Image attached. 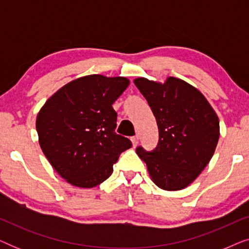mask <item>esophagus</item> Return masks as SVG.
<instances>
[{"mask_svg":"<svg viewBox=\"0 0 249 249\" xmlns=\"http://www.w3.org/2000/svg\"><path fill=\"white\" fill-rule=\"evenodd\" d=\"M131 142H132V146L136 147V146L138 145V137L137 136H134V137H131Z\"/></svg>","mask_w":249,"mask_h":249,"instance_id":"1","label":"esophagus"}]
</instances>
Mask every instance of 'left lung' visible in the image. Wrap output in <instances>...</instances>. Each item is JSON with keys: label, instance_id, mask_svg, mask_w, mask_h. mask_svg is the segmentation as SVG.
Instances as JSON below:
<instances>
[{"label": "left lung", "instance_id": "1", "mask_svg": "<svg viewBox=\"0 0 249 249\" xmlns=\"http://www.w3.org/2000/svg\"><path fill=\"white\" fill-rule=\"evenodd\" d=\"M134 83L152 108L159 144L136 152L154 183L164 190L189 186L209 164L220 137L219 118L204 95L186 81L169 77L164 84L137 78Z\"/></svg>", "mask_w": 249, "mask_h": 249}]
</instances>
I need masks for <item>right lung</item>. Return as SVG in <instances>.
I'll use <instances>...</instances> for the list:
<instances>
[{
    "label": "right lung",
    "instance_id": "add662e5",
    "mask_svg": "<svg viewBox=\"0 0 249 249\" xmlns=\"http://www.w3.org/2000/svg\"><path fill=\"white\" fill-rule=\"evenodd\" d=\"M124 77L90 74L52 95L36 119L40 148L54 170L71 185L93 188L111 176L113 164L131 147L118 135L112 104L128 87Z\"/></svg>",
    "mask_w": 249,
    "mask_h": 249
}]
</instances>
